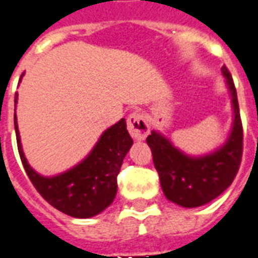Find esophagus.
<instances>
[{"instance_id":"obj_1","label":"esophagus","mask_w":258,"mask_h":258,"mask_svg":"<svg viewBox=\"0 0 258 258\" xmlns=\"http://www.w3.org/2000/svg\"><path fill=\"white\" fill-rule=\"evenodd\" d=\"M127 127L131 137L137 141H144L149 134V124L141 112H133L127 118Z\"/></svg>"}]
</instances>
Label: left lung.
<instances>
[{"mask_svg": "<svg viewBox=\"0 0 258 258\" xmlns=\"http://www.w3.org/2000/svg\"><path fill=\"white\" fill-rule=\"evenodd\" d=\"M221 70L232 95L233 125L229 138L220 149L206 156L192 157L156 131L146 138L164 196L182 207H199L220 196L232 184L242 162L243 128L236 88L227 66Z\"/></svg>", "mask_w": 258, "mask_h": 258, "instance_id": "8db88e82", "label": "left lung"}]
</instances>
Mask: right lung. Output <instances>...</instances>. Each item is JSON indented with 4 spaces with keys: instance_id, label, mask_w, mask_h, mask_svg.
Wrapping results in <instances>:
<instances>
[{
    "instance_id": "add662e5",
    "label": "right lung",
    "mask_w": 258,
    "mask_h": 258,
    "mask_svg": "<svg viewBox=\"0 0 258 258\" xmlns=\"http://www.w3.org/2000/svg\"><path fill=\"white\" fill-rule=\"evenodd\" d=\"M16 99L18 94L15 102ZM14 118L18 151L26 174L49 205L76 218L94 217L110 206L117 192V174L133 145L124 118L101 135L83 162L55 177H42L30 167L22 151L16 114Z\"/></svg>"
}]
</instances>
